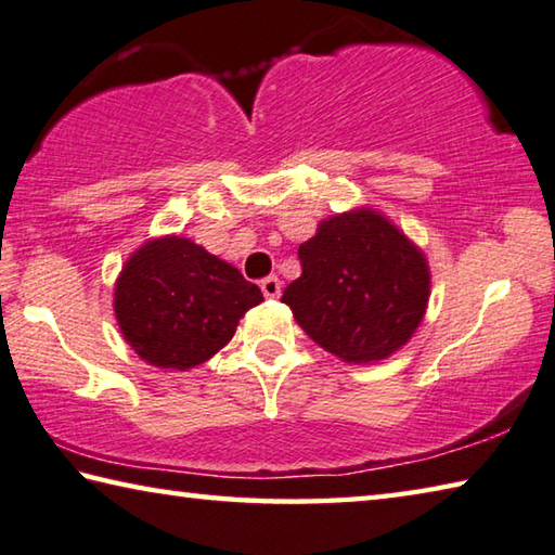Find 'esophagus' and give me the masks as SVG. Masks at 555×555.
Wrapping results in <instances>:
<instances>
[{"label":"esophagus","instance_id":"1","mask_svg":"<svg viewBox=\"0 0 555 555\" xmlns=\"http://www.w3.org/2000/svg\"><path fill=\"white\" fill-rule=\"evenodd\" d=\"M260 289L268 299H275V297H280V293H283V283H280L275 275H270L266 280H260Z\"/></svg>","mask_w":555,"mask_h":555}]
</instances>
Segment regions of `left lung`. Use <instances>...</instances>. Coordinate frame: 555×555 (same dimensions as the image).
Wrapping results in <instances>:
<instances>
[{
    "label": "left lung",
    "instance_id": "1",
    "mask_svg": "<svg viewBox=\"0 0 555 555\" xmlns=\"http://www.w3.org/2000/svg\"><path fill=\"white\" fill-rule=\"evenodd\" d=\"M302 275L283 302L324 351L375 363L410 341L429 305L424 253L373 209L336 214L299 246Z\"/></svg>",
    "mask_w": 555,
    "mask_h": 555
}]
</instances>
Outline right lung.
I'll return each mask as SVG.
<instances>
[{
	"mask_svg": "<svg viewBox=\"0 0 555 555\" xmlns=\"http://www.w3.org/2000/svg\"><path fill=\"white\" fill-rule=\"evenodd\" d=\"M260 302L258 285L182 236L145 241L114 287V314L126 341L145 363L172 371L209 361Z\"/></svg>",
	"mask_w": 555,
	"mask_h": 555,
	"instance_id": "right-lung-1",
	"label": "right lung"
}]
</instances>
